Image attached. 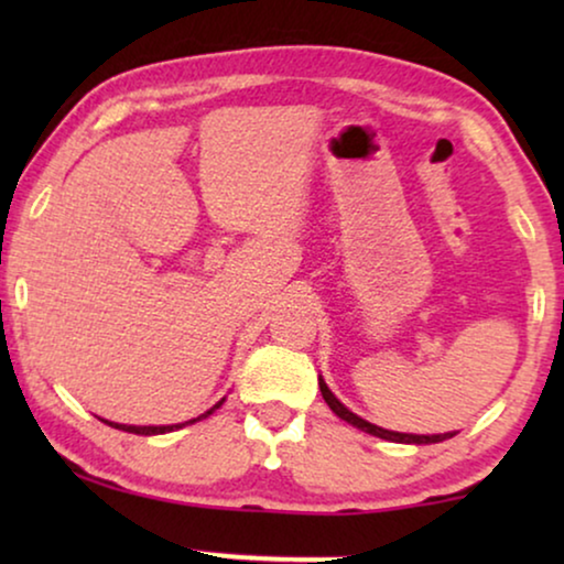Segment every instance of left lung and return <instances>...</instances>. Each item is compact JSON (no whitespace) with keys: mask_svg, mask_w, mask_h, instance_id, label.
Returning <instances> with one entry per match:
<instances>
[{"mask_svg":"<svg viewBox=\"0 0 564 564\" xmlns=\"http://www.w3.org/2000/svg\"><path fill=\"white\" fill-rule=\"evenodd\" d=\"M318 384H321L323 400H326L328 408L338 415V419L346 421V423H351L354 429L365 431V434H372L377 438H384V442H398V444H438V442H444V438H452L454 434H457V431H446V434H400V431H390V429L375 426V423L365 421V419H361V415L351 413L349 408H346L341 400H338L334 392L328 390V384H326V380H323L321 375H318Z\"/></svg>","mask_w":564,"mask_h":564,"instance_id":"obj_1","label":"left lung"}]
</instances>
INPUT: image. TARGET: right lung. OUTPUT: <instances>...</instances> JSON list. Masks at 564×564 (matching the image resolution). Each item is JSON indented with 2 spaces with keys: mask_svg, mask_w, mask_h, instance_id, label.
<instances>
[{
  "mask_svg": "<svg viewBox=\"0 0 564 564\" xmlns=\"http://www.w3.org/2000/svg\"><path fill=\"white\" fill-rule=\"evenodd\" d=\"M223 403H226V398L218 400V403H215V405L210 408V411H205L203 415H197V419H189V421H184V423H172V426H128V423H112V421H105V423H110L112 429L128 431V434H138V436H156V434H169V431L187 426V423H197L199 419H207V415H213L215 411H218V408H220Z\"/></svg>",
  "mask_w": 564,
  "mask_h": 564,
  "instance_id": "right-lung-1",
  "label": "right lung"
}]
</instances>
